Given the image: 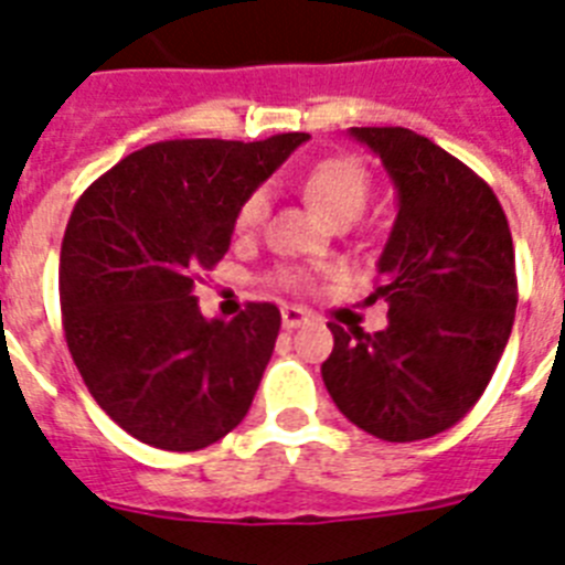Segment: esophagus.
<instances>
[{
  "instance_id": "obj_1",
  "label": "esophagus",
  "mask_w": 565,
  "mask_h": 565,
  "mask_svg": "<svg viewBox=\"0 0 565 565\" xmlns=\"http://www.w3.org/2000/svg\"><path fill=\"white\" fill-rule=\"evenodd\" d=\"M311 311H306V308L299 306H282V328H288V331H294V328H302L311 322Z\"/></svg>"
}]
</instances>
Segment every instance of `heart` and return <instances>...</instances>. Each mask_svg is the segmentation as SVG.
Instances as JSON below:
<instances>
[{
    "label": "heart",
    "instance_id": "heart-1",
    "mask_svg": "<svg viewBox=\"0 0 565 565\" xmlns=\"http://www.w3.org/2000/svg\"><path fill=\"white\" fill-rule=\"evenodd\" d=\"M371 172L364 169V163L353 154H328L322 161L313 163L302 178V192L308 201L326 214L328 221L337 226H348L364 212L367 198H371ZM268 214V192L266 189H254L243 198L237 209V228L248 232V228L259 226L263 217ZM311 274L302 268H286L279 271V286L294 288H311Z\"/></svg>",
    "mask_w": 565,
    "mask_h": 565
}]
</instances>
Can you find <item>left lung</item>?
<instances>
[{"label":"left lung","instance_id":"left-lung-1","mask_svg":"<svg viewBox=\"0 0 565 565\" xmlns=\"http://www.w3.org/2000/svg\"><path fill=\"white\" fill-rule=\"evenodd\" d=\"M351 135L398 192L373 291L387 302V328L331 322L322 382L359 430L418 441L450 430L487 391L515 322V248L495 192L430 138L404 127Z\"/></svg>","mask_w":565,"mask_h":565}]
</instances>
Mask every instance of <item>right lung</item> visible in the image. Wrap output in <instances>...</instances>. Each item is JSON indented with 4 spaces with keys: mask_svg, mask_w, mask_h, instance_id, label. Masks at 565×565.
<instances>
[{
    "mask_svg": "<svg viewBox=\"0 0 565 565\" xmlns=\"http://www.w3.org/2000/svg\"><path fill=\"white\" fill-rule=\"evenodd\" d=\"M308 138L152 143L78 198L58 259L64 337L98 407L138 441L203 450L246 418L279 311L206 319L194 282L228 252L243 198Z\"/></svg>",
    "mask_w": 565,
    "mask_h": 565,
    "instance_id": "obj_1",
    "label": "right lung"
}]
</instances>
